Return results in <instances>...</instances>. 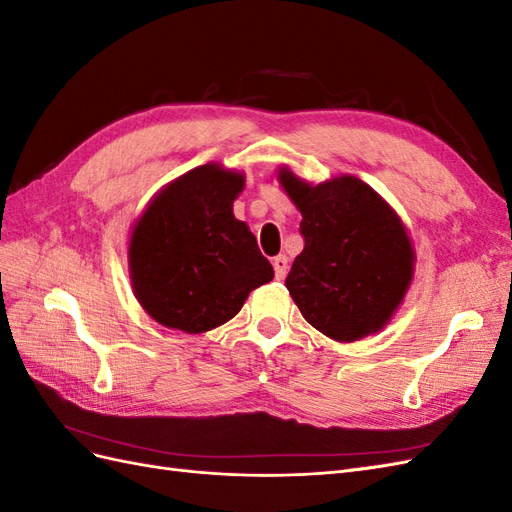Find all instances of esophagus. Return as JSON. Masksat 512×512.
Here are the masks:
<instances>
[{
    "label": "esophagus",
    "mask_w": 512,
    "mask_h": 512,
    "mask_svg": "<svg viewBox=\"0 0 512 512\" xmlns=\"http://www.w3.org/2000/svg\"><path fill=\"white\" fill-rule=\"evenodd\" d=\"M273 269H275V280H284L288 273V258L284 254L273 258Z\"/></svg>",
    "instance_id": "esophagus-1"
}]
</instances>
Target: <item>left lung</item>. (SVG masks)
Segmentation results:
<instances>
[{
  "label": "left lung",
  "instance_id": "left-lung-1",
  "mask_svg": "<svg viewBox=\"0 0 512 512\" xmlns=\"http://www.w3.org/2000/svg\"><path fill=\"white\" fill-rule=\"evenodd\" d=\"M280 181L303 215L305 245L286 277L303 318L337 342L380 331L412 280L404 224L361 179L312 188L284 168Z\"/></svg>",
  "mask_w": 512,
  "mask_h": 512
}]
</instances>
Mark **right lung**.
Segmentation results:
<instances>
[{
    "mask_svg": "<svg viewBox=\"0 0 512 512\" xmlns=\"http://www.w3.org/2000/svg\"><path fill=\"white\" fill-rule=\"evenodd\" d=\"M243 175L218 164L185 173L153 200L130 239L136 299L164 327L211 331L273 280L256 237L232 215Z\"/></svg>",
    "mask_w": 512,
    "mask_h": 512,
    "instance_id": "add662e5",
    "label": "right lung"
}]
</instances>
